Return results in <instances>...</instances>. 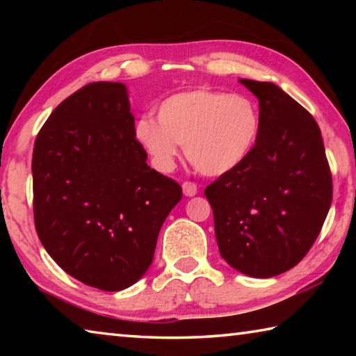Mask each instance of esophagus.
Listing matches in <instances>:
<instances>
[{
    "instance_id": "esophagus-1",
    "label": "esophagus",
    "mask_w": 356,
    "mask_h": 356,
    "mask_svg": "<svg viewBox=\"0 0 356 356\" xmlns=\"http://www.w3.org/2000/svg\"><path fill=\"white\" fill-rule=\"evenodd\" d=\"M182 191H184V195L188 196V197L196 196L197 195V186H196V184H193V182H184L182 184Z\"/></svg>"
}]
</instances>
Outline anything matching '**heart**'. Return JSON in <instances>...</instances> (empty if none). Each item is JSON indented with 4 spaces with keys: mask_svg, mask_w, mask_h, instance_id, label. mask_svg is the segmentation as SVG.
Here are the masks:
<instances>
[{
    "mask_svg": "<svg viewBox=\"0 0 356 356\" xmlns=\"http://www.w3.org/2000/svg\"><path fill=\"white\" fill-rule=\"evenodd\" d=\"M152 114L134 124V140L156 170L171 171L185 146L186 159L204 176L238 170L261 135L259 106L248 95L195 88L168 95Z\"/></svg>",
    "mask_w": 356,
    "mask_h": 356,
    "instance_id": "b5f03b06",
    "label": "heart"
}]
</instances>
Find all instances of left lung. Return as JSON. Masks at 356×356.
Returning <instances> with one entry per match:
<instances>
[{
	"label": "left lung",
	"instance_id": "8db88e82",
	"mask_svg": "<svg viewBox=\"0 0 356 356\" xmlns=\"http://www.w3.org/2000/svg\"><path fill=\"white\" fill-rule=\"evenodd\" d=\"M238 81L259 100L261 135L250 159L204 193L221 257L251 278H272L316 242L333 184L314 118L275 83Z\"/></svg>",
	"mask_w": 356,
	"mask_h": 356
}]
</instances>
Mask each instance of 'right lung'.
<instances>
[{"label":"right lung","mask_w":356,"mask_h":356,"mask_svg":"<svg viewBox=\"0 0 356 356\" xmlns=\"http://www.w3.org/2000/svg\"><path fill=\"white\" fill-rule=\"evenodd\" d=\"M134 124L124 83H91L55 108L33 150L42 245L65 273L106 292L143 278L182 200L180 185L146 163Z\"/></svg>","instance_id":"add662e5"}]
</instances>
